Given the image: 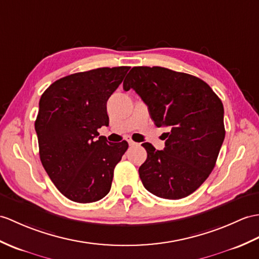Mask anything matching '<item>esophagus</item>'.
Masks as SVG:
<instances>
[{"label":"esophagus","mask_w":259,"mask_h":259,"mask_svg":"<svg viewBox=\"0 0 259 259\" xmlns=\"http://www.w3.org/2000/svg\"><path fill=\"white\" fill-rule=\"evenodd\" d=\"M127 141H128V143H129V146H137V144H138V143H136L135 141H132V140L130 139V138H129V139H127Z\"/></svg>","instance_id":"1"}]
</instances>
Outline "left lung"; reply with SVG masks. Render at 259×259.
<instances>
[{
    "mask_svg": "<svg viewBox=\"0 0 259 259\" xmlns=\"http://www.w3.org/2000/svg\"><path fill=\"white\" fill-rule=\"evenodd\" d=\"M134 89L158 128L167 127L165 148L143 143L148 157L139 167L150 193L179 200L193 193L214 169L225 138L224 108L200 78L164 67H134L123 89Z\"/></svg>",
    "mask_w": 259,
    "mask_h": 259,
    "instance_id": "1",
    "label": "left lung"
}]
</instances>
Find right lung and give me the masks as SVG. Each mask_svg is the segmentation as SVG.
I'll list each match as a JSON object with an SVG mask.
<instances>
[{
  "label": "right lung",
  "mask_w": 259,
  "mask_h": 259,
  "mask_svg": "<svg viewBox=\"0 0 259 259\" xmlns=\"http://www.w3.org/2000/svg\"><path fill=\"white\" fill-rule=\"evenodd\" d=\"M130 67H102L61 78L39 99L35 121L39 158L58 191L92 203L109 193L113 170L128 142H108L97 131L109 124L107 100Z\"/></svg>",
  "instance_id": "add662e5"
}]
</instances>
